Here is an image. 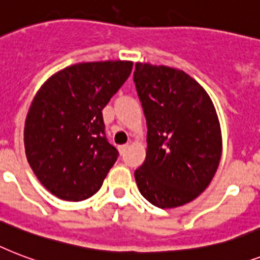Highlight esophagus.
Instances as JSON below:
<instances>
[{"label":"esophagus","mask_w":260,"mask_h":260,"mask_svg":"<svg viewBox=\"0 0 260 260\" xmlns=\"http://www.w3.org/2000/svg\"><path fill=\"white\" fill-rule=\"evenodd\" d=\"M127 148H128V144L120 145V146H119V152H120V154H123V153L126 152V150H127Z\"/></svg>","instance_id":"34e87169"}]
</instances>
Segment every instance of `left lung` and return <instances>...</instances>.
Returning a JSON list of instances; mask_svg holds the SVG:
<instances>
[{
    "mask_svg": "<svg viewBox=\"0 0 260 260\" xmlns=\"http://www.w3.org/2000/svg\"><path fill=\"white\" fill-rule=\"evenodd\" d=\"M134 82L148 126L146 158L134 172L138 190L160 209L186 205L209 186L221 160L212 99L194 78L168 66L138 62Z\"/></svg>",
    "mask_w": 260,
    "mask_h": 260,
    "instance_id": "1",
    "label": "left lung"
}]
</instances>
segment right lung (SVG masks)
<instances>
[{
	"label": "right lung",
	"mask_w": 260,
	"mask_h": 260,
	"mask_svg": "<svg viewBox=\"0 0 260 260\" xmlns=\"http://www.w3.org/2000/svg\"><path fill=\"white\" fill-rule=\"evenodd\" d=\"M132 69L130 61L76 63L35 94L24 126L25 154L39 182L59 199L90 198L115 164L119 153L106 137L102 111Z\"/></svg>",
	"instance_id": "1"
}]
</instances>
